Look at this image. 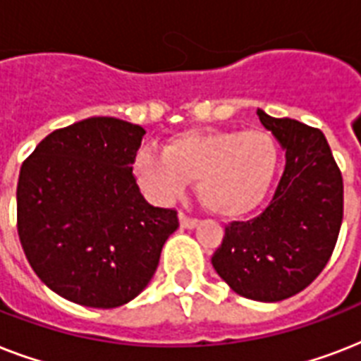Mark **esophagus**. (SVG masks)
Here are the masks:
<instances>
[{"instance_id": "esophagus-1", "label": "esophagus", "mask_w": 361, "mask_h": 361, "mask_svg": "<svg viewBox=\"0 0 361 361\" xmlns=\"http://www.w3.org/2000/svg\"><path fill=\"white\" fill-rule=\"evenodd\" d=\"M178 217H180L181 228H189L191 231V228H197L198 226V219H195V217H187L185 214H180Z\"/></svg>"}]
</instances>
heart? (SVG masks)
Masks as SVG:
<instances>
[{"instance_id": "1", "label": "heart", "mask_w": 361, "mask_h": 361, "mask_svg": "<svg viewBox=\"0 0 361 361\" xmlns=\"http://www.w3.org/2000/svg\"><path fill=\"white\" fill-rule=\"evenodd\" d=\"M279 166V144L268 130L189 129L170 136L163 153H136L133 174L161 204L197 180L204 208L219 217H243L268 197Z\"/></svg>"}]
</instances>
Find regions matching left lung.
Segmentation results:
<instances>
[{"label": "left lung", "instance_id": "8db88e82", "mask_svg": "<svg viewBox=\"0 0 361 361\" xmlns=\"http://www.w3.org/2000/svg\"><path fill=\"white\" fill-rule=\"evenodd\" d=\"M285 149L271 202L247 223H231L212 264L232 290L281 302L313 283L330 260L343 221V178L322 130L258 109Z\"/></svg>", "mask_w": 361, "mask_h": 361}]
</instances>
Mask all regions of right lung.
Listing matches in <instances>:
<instances>
[{
  "label": "right lung",
  "mask_w": 361,
  "mask_h": 361,
  "mask_svg": "<svg viewBox=\"0 0 361 361\" xmlns=\"http://www.w3.org/2000/svg\"><path fill=\"white\" fill-rule=\"evenodd\" d=\"M144 135L118 118H87L50 133L20 169V243L37 277L69 302L112 309L135 300L180 226L174 209L147 204L136 185Z\"/></svg>",
  "instance_id": "right-lung-1"
}]
</instances>
